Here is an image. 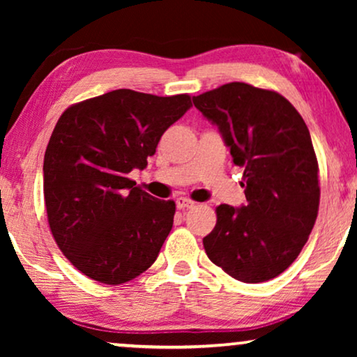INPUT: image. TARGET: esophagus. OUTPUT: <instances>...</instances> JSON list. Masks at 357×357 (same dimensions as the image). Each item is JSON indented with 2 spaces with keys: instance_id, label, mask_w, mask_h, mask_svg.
<instances>
[{
  "instance_id": "esophagus-1",
  "label": "esophagus",
  "mask_w": 357,
  "mask_h": 357,
  "mask_svg": "<svg viewBox=\"0 0 357 357\" xmlns=\"http://www.w3.org/2000/svg\"><path fill=\"white\" fill-rule=\"evenodd\" d=\"M175 204H177L178 209H188V208L195 206V202H192V199H188V198L180 197V198L175 199Z\"/></svg>"
}]
</instances>
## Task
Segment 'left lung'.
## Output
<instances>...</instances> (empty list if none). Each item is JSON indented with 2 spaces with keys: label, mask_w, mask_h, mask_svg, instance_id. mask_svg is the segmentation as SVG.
<instances>
[{
  "label": "left lung",
  "mask_w": 357,
  "mask_h": 357,
  "mask_svg": "<svg viewBox=\"0 0 357 357\" xmlns=\"http://www.w3.org/2000/svg\"><path fill=\"white\" fill-rule=\"evenodd\" d=\"M243 167L247 204H219L203 238L214 265L242 282L280 276L305 245L319 214V162L309 128L287 99L245 82L193 97Z\"/></svg>",
  "instance_id": "8db88e82"
}]
</instances>
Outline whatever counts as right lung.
Segmentation results:
<instances>
[{"label": "right lung", "mask_w": 357, "mask_h": 357, "mask_svg": "<svg viewBox=\"0 0 357 357\" xmlns=\"http://www.w3.org/2000/svg\"><path fill=\"white\" fill-rule=\"evenodd\" d=\"M192 107L188 94L116 89L63 112L43 159L50 231L91 280L123 284L148 270L174 224L175 203L128 178L143 170L164 131Z\"/></svg>", "instance_id": "1"}]
</instances>
